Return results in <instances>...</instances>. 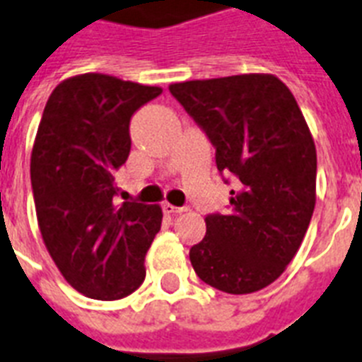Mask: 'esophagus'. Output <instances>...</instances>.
<instances>
[{"label": "esophagus", "mask_w": 362, "mask_h": 362, "mask_svg": "<svg viewBox=\"0 0 362 362\" xmlns=\"http://www.w3.org/2000/svg\"><path fill=\"white\" fill-rule=\"evenodd\" d=\"M163 211L166 213V215H179V213H183L185 207H175V205L172 204H164Z\"/></svg>", "instance_id": "esophagus-1"}]
</instances>
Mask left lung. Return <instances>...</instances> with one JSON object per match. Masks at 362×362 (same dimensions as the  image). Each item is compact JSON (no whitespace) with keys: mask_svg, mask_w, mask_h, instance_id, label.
Wrapping results in <instances>:
<instances>
[{"mask_svg":"<svg viewBox=\"0 0 362 362\" xmlns=\"http://www.w3.org/2000/svg\"><path fill=\"white\" fill-rule=\"evenodd\" d=\"M215 146L216 168L235 175L230 215L205 216L190 263L231 296L273 284L299 250L316 205V146L288 86L274 74L170 83Z\"/></svg>","mask_w":362,"mask_h":362,"instance_id":"1","label":"left lung"}]
</instances>
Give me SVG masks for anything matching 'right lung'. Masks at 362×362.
<instances>
[{
	"mask_svg": "<svg viewBox=\"0 0 362 362\" xmlns=\"http://www.w3.org/2000/svg\"><path fill=\"white\" fill-rule=\"evenodd\" d=\"M160 93L86 72L63 80L42 112L31 151L40 235L66 282L91 299H123L146 279L163 209L115 204V172L131 153L132 114Z\"/></svg>",
	"mask_w": 362,
	"mask_h": 362,
	"instance_id": "right-lung-1",
	"label": "right lung"
}]
</instances>
